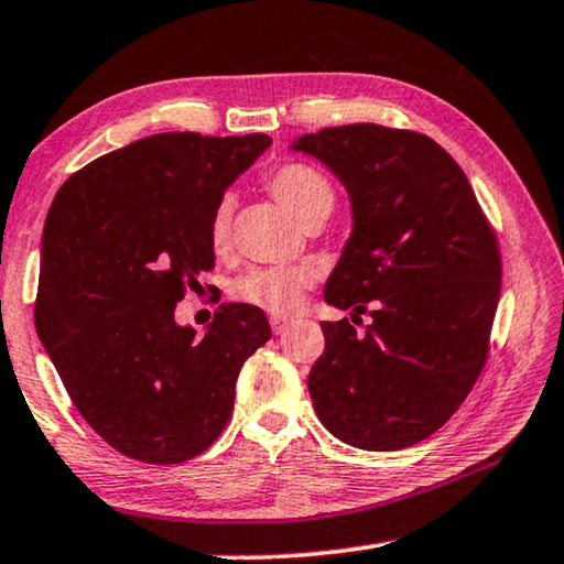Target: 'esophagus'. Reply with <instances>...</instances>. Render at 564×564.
Listing matches in <instances>:
<instances>
[{"label": "esophagus", "mask_w": 564, "mask_h": 564, "mask_svg": "<svg viewBox=\"0 0 564 564\" xmlns=\"http://www.w3.org/2000/svg\"><path fill=\"white\" fill-rule=\"evenodd\" d=\"M289 325H291V321H285V317H271V327H273L275 335H281Z\"/></svg>", "instance_id": "1"}]
</instances>
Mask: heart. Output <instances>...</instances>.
I'll list each match as a JSON object with an SVG mask.
<instances>
[{"mask_svg":"<svg viewBox=\"0 0 564 564\" xmlns=\"http://www.w3.org/2000/svg\"><path fill=\"white\" fill-rule=\"evenodd\" d=\"M265 187L289 209L295 219L311 224L325 219L335 207V187L323 170L301 160H285L265 172ZM234 199L221 197L209 219V243L221 253L231 239ZM313 273L308 265H259L241 273L231 283V299L269 315H289L311 289Z\"/></svg>","mask_w":564,"mask_h":564,"instance_id":"heart-1","label":"heart"}]
</instances>
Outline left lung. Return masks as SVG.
Segmentation results:
<instances>
[{
    "label": "left lung",
    "mask_w": 564,
    "mask_h": 564,
    "mask_svg": "<svg viewBox=\"0 0 564 564\" xmlns=\"http://www.w3.org/2000/svg\"><path fill=\"white\" fill-rule=\"evenodd\" d=\"M293 150L325 162L352 202L325 301L372 317L365 333L347 317L321 323L315 412L365 452L414 446L452 419L486 365L503 273L496 231L464 170L422 132L352 122Z\"/></svg>",
    "instance_id": "left-lung-1"
}]
</instances>
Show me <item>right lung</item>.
Returning <instances> with one entry per match:
<instances>
[{
	"instance_id": "right-lung-1",
	"label": "right lung",
	"mask_w": 564,
	"mask_h": 564,
	"mask_svg": "<svg viewBox=\"0 0 564 564\" xmlns=\"http://www.w3.org/2000/svg\"><path fill=\"white\" fill-rule=\"evenodd\" d=\"M271 145L160 132L88 162L56 192L41 237L39 340L70 402L122 456L182 464L217 442L265 315L224 303L204 337L175 305L214 269L209 219Z\"/></svg>"
}]
</instances>
